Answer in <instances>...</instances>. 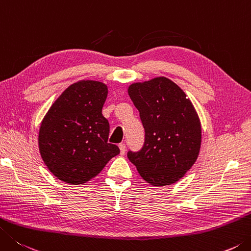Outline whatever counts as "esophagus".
Instances as JSON below:
<instances>
[{"mask_svg":"<svg viewBox=\"0 0 251 251\" xmlns=\"http://www.w3.org/2000/svg\"><path fill=\"white\" fill-rule=\"evenodd\" d=\"M119 149H120V153H121V155H124V154L126 153V144H125V143H120V144H119Z\"/></svg>","mask_w":251,"mask_h":251,"instance_id":"obj_1","label":"esophagus"}]
</instances>
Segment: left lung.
<instances>
[{"label":"left lung","mask_w":251,"mask_h":251,"mask_svg":"<svg viewBox=\"0 0 251 251\" xmlns=\"http://www.w3.org/2000/svg\"><path fill=\"white\" fill-rule=\"evenodd\" d=\"M145 131L143 148L127 152L141 177L152 186L178 181L196 163L201 124L190 99L169 78L134 83L127 89Z\"/></svg>","instance_id":"left-lung-1"}]
</instances>
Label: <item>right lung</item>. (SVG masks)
<instances>
[{
	"label": "right lung",
	"instance_id": "1",
	"mask_svg": "<svg viewBox=\"0 0 251 251\" xmlns=\"http://www.w3.org/2000/svg\"><path fill=\"white\" fill-rule=\"evenodd\" d=\"M107 85L79 81L53 102L41 122L39 151L54 176L67 183L82 184L101 172L120 153L108 143L109 122L102 116Z\"/></svg>",
	"mask_w": 251,
	"mask_h": 251
}]
</instances>
